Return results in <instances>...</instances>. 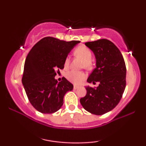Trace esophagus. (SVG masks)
<instances>
[{"mask_svg":"<svg viewBox=\"0 0 146 146\" xmlns=\"http://www.w3.org/2000/svg\"><path fill=\"white\" fill-rule=\"evenodd\" d=\"M79 88H80V87H79L78 86H77V85H74V86H73V88H74L75 90H76V89H78Z\"/></svg>","mask_w":146,"mask_h":146,"instance_id":"obj_1","label":"esophagus"}]
</instances>
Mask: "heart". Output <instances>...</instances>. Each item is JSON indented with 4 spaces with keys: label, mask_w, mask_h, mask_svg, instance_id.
Listing matches in <instances>:
<instances>
[{
    "label": "heart",
    "mask_w": 146,
    "mask_h": 146,
    "mask_svg": "<svg viewBox=\"0 0 146 146\" xmlns=\"http://www.w3.org/2000/svg\"><path fill=\"white\" fill-rule=\"evenodd\" d=\"M74 54L83 60V63L82 64V67L86 69H90L93 67V62L91 61L92 51L89 48L84 45H80L75 48ZM69 57H66L64 62V66L65 68H68L69 66ZM85 73L82 71H71L66 74V78L68 81L74 84H80L85 78Z\"/></svg>",
    "instance_id": "b5f03b06"
}]
</instances>
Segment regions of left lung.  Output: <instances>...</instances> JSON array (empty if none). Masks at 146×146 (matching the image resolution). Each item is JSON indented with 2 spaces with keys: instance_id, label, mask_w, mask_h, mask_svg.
Masks as SVG:
<instances>
[{
  "instance_id": "left-lung-1",
  "label": "left lung",
  "mask_w": 146,
  "mask_h": 146,
  "mask_svg": "<svg viewBox=\"0 0 146 146\" xmlns=\"http://www.w3.org/2000/svg\"><path fill=\"white\" fill-rule=\"evenodd\" d=\"M96 58V68L90 73L87 82L98 87H86V95L80 99L85 110L101 115L113 110L118 104L124 92L126 67L119 48L106 39L85 43Z\"/></svg>"
}]
</instances>
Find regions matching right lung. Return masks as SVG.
I'll list each match as a JSON object with an SVG mask.
<instances>
[{
    "label": "right lung",
    "instance_id": "right-lung-1",
    "mask_svg": "<svg viewBox=\"0 0 146 146\" xmlns=\"http://www.w3.org/2000/svg\"><path fill=\"white\" fill-rule=\"evenodd\" d=\"M80 42L45 37L30 50L25 60L22 82L28 100L38 111L45 114L58 111L66 92L73 90V84L66 78L58 82L55 76L64 68L68 53Z\"/></svg>",
    "mask_w": 146,
    "mask_h": 146
}]
</instances>
